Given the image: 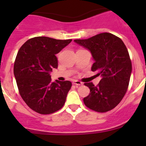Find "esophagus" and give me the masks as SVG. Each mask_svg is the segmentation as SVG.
<instances>
[{
    "mask_svg": "<svg viewBox=\"0 0 146 146\" xmlns=\"http://www.w3.org/2000/svg\"><path fill=\"white\" fill-rule=\"evenodd\" d=\"M74 85H78V86H80V85H82V83L80 81H78V80H75V81H73V82Z\"/></svg>",
    "mask_w": 146,
    "mask_h": 146,
    "instance_id": "obj_1",
    "label": "esophagus"
}]
</instances>
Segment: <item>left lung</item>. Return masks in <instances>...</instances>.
Segmentation results:
<instances>
[{
    "instance_id": "obj_1",
    "label": "left lung",
    "mask_w": 146,
    "mask_h": 146,
    "mask_svg": "<svg viewBox=\"0 0 146 146\" xmlns=\"http://www.w3.org/2000/svg\"><path fill=\"white\" fill-rule=\"evenodd\" d=\"M74 42L90 51L95 61L91 70L102 77L97 86L85 83L90 92L83 98L84 104L98 112L111 110L121 101L129 87L132 65L127 48L120 38L107 32Z\"/></svg>"
}]
</instances>
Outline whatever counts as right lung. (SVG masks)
I'll return each mask as SVG.
<instances>
[{"instance_id":"obj_1","label":"right lung","mask_w":146,"mask_h":146,"mask_svg":"<svg viewBox=\"0 0 146 146\" xmlns=\"http://www.w3.org/2000/svg\"><path fill=\"white\" fill-rule=\"evenodd\" d=\"M71 41L36 36L27 40L17 52L14 76L19 92L28 107L36 112L52 114L64 105L71 82H52L50 73L58 68L56 54Z\"/></svg>"}]
</instances>
